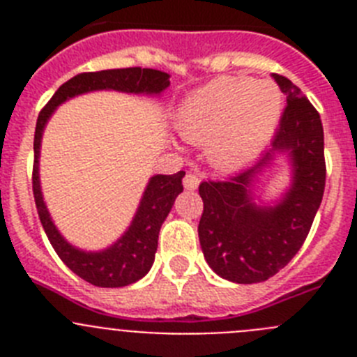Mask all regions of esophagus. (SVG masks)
Masks as SVG:
<instances>
[{"label":"esophagus","mask_w":357,"mask_h":357,"mask_svg":"<svg viewBox=\"0 0 357 357\" xmlns=\"http://www.w3.org/2000/svg\"><path fill=\"white\" fill-rule=\"evenodd\" d=\"M198 184H200V176L197 173H188L184 176V188L185 189H197Z\"/></svg>","instance_id":"1"}]
</instances>
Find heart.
Instances as JSON below:
<instances>
[{"label":"heart","instance_id":"1","mask_svg":"<svg viewBox=\"0 0 357 357\" xmlns=\"http://www.w3.org/2000/svg\"><path fill=\"white\" fill-rule=\"evenodd\" d=\"M280 110L282 98L270 82L222 77L182 100L175 112V128L188 143H207L213 164L239 168L272 141Z\"/></svg>","mask_w":357,"mask_h":357}]
</instances>
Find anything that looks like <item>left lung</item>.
<instances>
[{"instance_id": "left-lung-1", "label": "left lung", "mask_w": 357, "mask_h": 357, "mask_svg": "<svg viewBox=\"0 0 357 357\" xmlns=\"http://www.w3.org/2000/svg\"><path fill=\"white\" fill-rule=\"evenodd\" d=\"M272 77L288 102L272 148L245 172L198 188L204 200L198 223L204 257L214 273L238 284L263 282L295 257L326 189L320 114L291 80L275 73ZM277 155L289 159L292 184L275 202H261L255 184Z\"/></svg>"}]
</instances>
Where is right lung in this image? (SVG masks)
<instances>
[{"label":"right lung","instance_id":"right-lung-1","mask_svg":"<svg viewBox=\"0 0 357 357\" xmlns=\"http://www.w3.org/2000/svg\"><path fill=\"white\" fill-rule=\"evenodd\" d=\"M168 87L169 75L157 71V69L127 68L80 73L62 84L52 96L48 105L40 110L36 127V137H33L36 160H33V176H31L37 213H39L44 232L48 236L59 257L64 261V264L73 273H77L89 284L100 286V288H121V286L134 284L150 272L153 259H155L159 230L172 211L175 198L184 189L182 178H184L185 172L151 176L143 197H141L139 207L121 238L103 250H82V248L71 245L59 232L50 216L48 207L44 204L39 178V157L40 141H43L46 123L50 121L56 107L71 98L80 96V94L93 93V91H118V93L127 94L160 96Z\"/></svg>","mask_w":357,"mask_h":357}]
</instances>
